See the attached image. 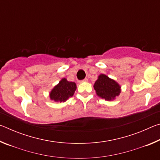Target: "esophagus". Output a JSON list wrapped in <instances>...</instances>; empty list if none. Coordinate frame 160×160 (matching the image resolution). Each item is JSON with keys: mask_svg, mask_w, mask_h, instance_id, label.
<instances>
[{"mask_svg": "<svg viewBox=\"0 0 160 160\" xmlns=\"http://www.w3.org/2000/svg\"><path fill=\"white\" fill-rule=\"evenodd\" d=\"M88 78H85V79H84V80H82V82H88Z\"/></svg>", "mask_w": 160, "mask_h": 160, "instance_id": "1", "label": "esophagus"}]
</instances>
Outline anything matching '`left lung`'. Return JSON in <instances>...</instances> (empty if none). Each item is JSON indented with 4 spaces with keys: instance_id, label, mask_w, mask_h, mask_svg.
Wrapping results in <instances>:
<instances>
[{
    "instance_id": "obj_1",
    "label": "left lung",
    "mask_w": 160,
    "mask_h": 160,
    "mask_svg": "<svg viewBox=\"0 0 160 160\" xmlns=\"http://www.w3.org/2000/svg\"><path fill=\"white\" fill-rule=\"evenodd\" d=\"M94 88L97 95L107 101L115 99L121 93L119 84L104 74L99 75L98 79L94 82Z\"/></svg>"
}]
</instances>
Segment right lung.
I'll list each match as a JSON object with an SVG mask.
<instances>
[{"mask_svg":"<svg viewBox=\"0 0 160 160\" xmlns=\"http://www.w3.org/2000/svg\"><path fill=\"white\" fill-rule=\"evenodd\" d=\"M76 88L77 86L75 82H69L66 78H63L51 91L50 99L56 102H66L70 97L73 96Z\"/></svg>","mask_w":160,"mask_h":160,"instance_id":"1","label":"right lung"}]
</instances>
